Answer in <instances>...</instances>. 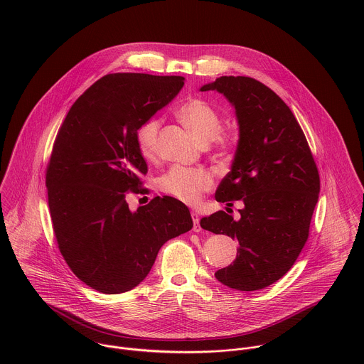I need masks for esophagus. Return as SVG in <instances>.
<instances>
[{
	"instance_id": "34e87169",
	"label": "esophagus",
	"mask_w": 364,
	"mask_h": 364,
	"mask_svg": "<svg viewBox=\"0 0 364 364\" xmlns=\"http://www.w3.org/2000/svg\"><path fill=\"white\" fill-rule=\"evenodd\" d=\"M191 215H192V220H193V231H196V232L202 231V227H200V224H199V220H200L199 214H198L196 211H192Z\"/></svg>"
}]
</instances>
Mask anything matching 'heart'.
Segmentation results:
<instances>
[{
  "label": "heart",
  "mask_w": 364,
  "mask_h": 364,
  "mask_svg": "<svg viewBox=\"0 0 364 364\" xmlns=\"http://www.w3.org/2000/svg\"><path fill=\"white\" fill-rule=\"evenodd\" d=\"M176 116L202 144L214 141L217 147L223 150L234 144L232 134L221 132L223 123L220 113L205 100L192 98L186 101L179 106ZM159 129L161 119L158 117H150L144 120L137 129V146L146 158H153L156 154ZM156 185L162 193L172 196L186 205H195L213 188L214 179L213 175L203 168L173 165L158 178Z\"/></svg>",
  "instance_id": "1"
}]
</instances>
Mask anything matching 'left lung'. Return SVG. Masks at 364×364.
Returning <instances> with one entry per match:
<instances>
[{
	"label": "left lung",
	"mask_w": 364,
	"mask_h": 364,
	"mask_svg": "<svg viewBox=\"0 0 364 364\" xmlns=\"http://www.w3.org/2000/svg\"><path fill=\"white\" fill-rule=\"evenodd\" d=\"M215 90L234 105L240 140L215 200H241V218L225 211L200 220L202 228L238 241L235 260L215 272L223 284L254 291L283 277L304 248L319 193V173L297 119L283 100L251 77H220Z\"/></svg>",
	"instance_id": "left-lung-1"
}]
</instances>
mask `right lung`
Segmentation results:
<instances>
[{
    "label": "right lung",
    "instance_id": "obj_1",
    "mask_svg": "<svg viewBox=\"0 0 364 364\" xmlns=\"http://www.w3.org/2000/svg\"><path fill=\"white\" fill-rule=\"evenodd\" d=\"M183 80L107 74L73 104L57 132L46 169L53 232L73 273L100 293L134 289L159 248L193 227L175 198L156 196L136 211L126 202L149 171L137 129L178 95Z\"/></svg>",
    "mask_w": 364,
    "mask_h": 364
}]
</instances>
